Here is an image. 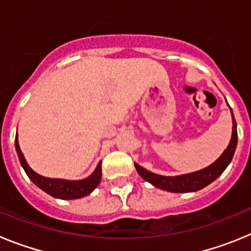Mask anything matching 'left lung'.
I'll return each instance as SVG.
<instances>
[{"label": "left lung", "instance_id": "8db88e82", "mask_svg": "<svg viewBox=\"0 0 251 251\" xmlns=\"http://www.w3.org/2000/svg\"><path fill=\"white\" fill-rule=\"evenodd\" d=\"M230 110H231V108H230ZM231 117L232 134L229 146L224 151L223 154L219 157V159H216L208 167L202 168L200 171H196V172H192V174L181 175V176H161V175L150 172L146 168L141 167L139 165L134 163L138 175L142 178L146 179L147 182L152 183L154 187H158L161 190H165V191L177 192V194H181V192H195L201 190V188L206 187V186L210 185L212 181H215L225 171V168L231 162L235 150H236V145H238V130H236V122H235L232 110Z\"/></svg>", "mask_w": 251, "mask_h": 251}]
</instances>
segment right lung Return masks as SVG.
<instances>
[{"label":"right lung","mask_w":251,"mask_h":251,"mask_svg":"<svg viewBox=\"0 0 251 251\" xmlns=\"http://www.w3.org/2000/svg\"><path fill=\"white\" fill-rule=\"evenodd\" d=\"M15 146H16V152L19 156L20 163L25 170L28 178L35 183L43 191L49 194L50 196L61 199V200H74V199H80V197L88 196L94 191L97 186L99 185L101 179V162H99L95 171L84 179H77V181H69V179L61 178H48V177L40 176L35 171L30 168L27 165L25 157L22 154L19 146V139L15 138Z\"/></svg>","instance_id":"add662e5"}]
</instances>
